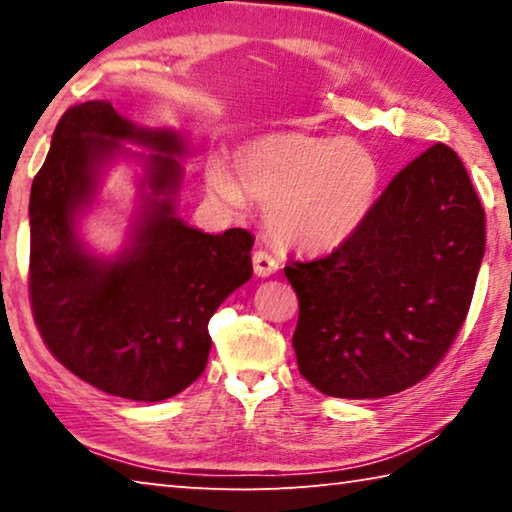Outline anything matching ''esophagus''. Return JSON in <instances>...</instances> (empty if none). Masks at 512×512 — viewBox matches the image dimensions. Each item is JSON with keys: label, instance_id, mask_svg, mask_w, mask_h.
<instances>
[{"label": "esophagus", "instance_id": "1", "mask_svg": "<svg viewBox=\"0 0 512 512\" xmlns=\"http://www.w3.org/2000/svg\"><path fill=\"white\" fill-rule=\"evenodd\" d=\"M253 271L259 277H268L277 271V262L273 255H268L266 250H255L253 253Z\"/></svg>", "mask_w": 512, "mask_h": 512}]
</instances>
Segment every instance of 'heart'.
Returning a JSON list of instances; mask_svg holds the SVG:
<instances>
[{"mask_svg": "<svg viewBox=\"0 0 512 512\" xmlns=\"http://www.w3.org/2000/svg\"><path fill=\"white\" fill-rule=\"evenodd\" d=\"M235 171L237 178L221 162L207 167L216 201L228 210L244 207L246 196L264 203L268 235L305 255L343 246L366 221L379 187L377 160L350 137H257L235 153Z\"/></svg>", "mask_w": 512, "mask_h": 512, "instance_id": "heart-1", "label": "heart"}]
</instances>
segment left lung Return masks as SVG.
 <instances>
[{"mask_svg":"<svg viewBox=\"0 0 512 512\" xmlns=\"http://www.w3.org/2000/svg\"><path fill=\"white\" fill-rule=\"evenodd\" d=\"M483 253L485 212L472 180L449 146L433 144L343 246L284 266L300 302V375L345 400L418 384L465 323Z\"/></svg>","mask_w":512,"mask_h":512,"instance_id":"left-lung-1","label":"left lung"}]
</instances>
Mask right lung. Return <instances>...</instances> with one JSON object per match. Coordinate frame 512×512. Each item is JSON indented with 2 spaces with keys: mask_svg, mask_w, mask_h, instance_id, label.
I'll list each match as a JSON object with an SVG mask.
<instances>
[{
  "mask_svg": "<svg viewBox=\"0 0 512 512\" xmlns=\"http://www.w3.org/2000/svg\"><path fill=\"white\" fill-rule=\"evenodd\" d=\"M119 141L153 150L150 192L127 248L112 260L78 239L100 167ZM187 146L176 131L135 126L110 101H85L60 117L47 160L33 178L29 298L49 352L103 393L160 402L201 377L212 348L207 323L253 275V235H207L176 214Z\"/></svg>",
  "mask_w": 512,
  "mask_h": 512,
  "instance_id": "obj_1",
  "label": "right lung"
}]
</instances>
